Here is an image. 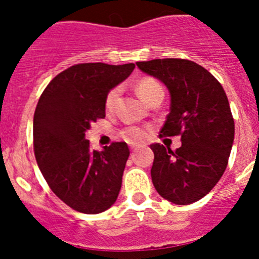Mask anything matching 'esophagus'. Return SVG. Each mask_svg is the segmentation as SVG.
I'll return each mask as SVG.
<instances>
[{
    "mask_svg": "<svg viewBox=\"0 0 259 259\" xmlns=\"http://www.w3.org/2000/svg\"><path fill=\"white\" fill-rule=\"evenodd\" d=\"M131 149H132V152H134V150H136V146H131Z\"/></svg>",
    "mask_w": 259,
    "mask_h": 259,
    "instance_id": "34e87169",
    "label": "esophagus"
}]
</instances>
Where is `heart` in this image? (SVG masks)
<instances>
[{"label": "heart", "instance_id": "obj_1", "mask_svg": "<svg viewBox=\"0 0 259 259\" xmlns=\"http://www.w3.org/2000/svg\"><path fill=\"white\" fill-rule=\"evenodd\" d=\"M137 95L143 98L144 101L149 104L152 100H154L155 97H159L162 96L163 97V88L159 84V81L153 77H143L136 83L135 85ZM119 91L116 88L111 89L109 93H107L106 98H105V109L107 111L113 109L114 105H115L116 97H118ZM120 136L127 140L128 143H140V141L145 140L146 136H148V128L145 127H137V125H131V127L124 128L122 132H120Z\"/></svg>", "mask_w": 259, "mask_h": 259}]
</instances>
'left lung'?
<instances>
[{
	"instance_id": "left-lung-1",
	"label": "left lung",
	"mask_w": 259,
	"mask_h": 259,
	"mask_svg": "<svg viewBox=\"0 0 259 259\" xmlns=\"http://www.w3.org/2000/svg\"><path fill=\"white\" fill-rule=\"evenodd\" d=\"M136 65L170 91V113L159 136L182 137L175 152L150 145L154 188L176 205L196 202L214 188L228 164L235 120L226 92L206 68L188 59H152Z\"/></svg>"
}]
</instances>
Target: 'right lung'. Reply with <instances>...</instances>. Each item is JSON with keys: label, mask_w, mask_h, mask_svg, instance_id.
<instances>
[{"label": "right lung", "mask_w": 259, "mask_h": 259, "mask_svg": "<svg viewBox=\"0 0 259 259\" xmlns=\"http://www.w3.org/2000/svg\"><path fill=\"white\" fill-rule=\"evenodd\" d=\"M134 63H79L44 89L33 115V150L41 174L59 200L84 214H98L118 198L130 155L127 144L102 152L85 139L91 123L105 118V98L134 71Z\"/></svg>", "instance_id": "1"}]
</instances>
